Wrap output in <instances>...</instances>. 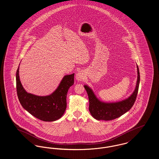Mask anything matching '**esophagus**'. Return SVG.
<instances>
[{
	"label": "esophagus",
	"mask_w": 159,
	"mask_h": 159,
	"mask_svg": "<svg viewBox=\"0 0 159 159\" xmlns=\"http://www.w3.org/2000/svg\"><path fill=\"white\" fill-rule=\"evenodd\" d=\"M76 78L78 81H83L84 78V75L83 73V72L81 71H79L78 72H77V74H76Z\"/></svg>",
	"instance_id": "34e87169"
}]
</instances>
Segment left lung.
<instances>
[{
    "instance_id": "left-lung-1",
    "label": "left lung",
    "mask_w": 159,
    "mask_h": 159,
    "mask_svg": "<svg viewBox=\"0 0 159 159\" xmlns=\"http://www.w3.org/2000/svg\"><path fill=\"white\" fill-rule=\"evenodd\" d=\"M138 79L136 85L133 93L126 99L113 102H105L100 101L94 93L93 90L87 85H84L89 100V111L95 119L111 120L121 116L128 111L134 105L140 83V73L137 65Z\"/></svg>"
}]
</instances>
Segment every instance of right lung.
I'll return each mask as SVG.
<instances>
[{
	"mask_svg": "<svg viewBox=\"0 0 159 159\" xmlns=\"http://www.w3.org/2000/svg\"><path fill=\"white\" fill-rule=\"evenodd\" d=\"M74 75L64 76L58 87L49 95H35L28 93L23 88L20 80L19 66L16 72V88L21 106L33 116L43 121L53 122L60 119L66 108L67 92L74 83Z\"/></svg>",
	"mask_w": 159,
	"mask_h": 159,
	"instance_id": "right-lung-1",
	"label": "right lung"
}]
</instances>
